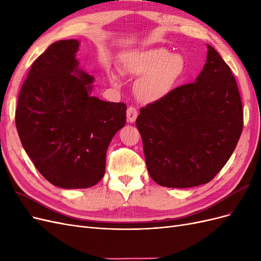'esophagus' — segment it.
Here are the masks:
<instances>
[{
	"mask_svg": "<svg viewBox=\"0 0 261 261\" xmlns=\"http://www.w3.org/2000/svg\"><path fill=\"white\" fill-rule=\"evenodd\" d=\"M137 115H138V111L137 110L134 108V107H129L127 109V112H126V116H127V121L129 123H134L136 121L137 118Z\"/></svg>",
	"mask_w": 261,
	"mask_h": 261,
	"instance_id": "esophagus-1",
	"label": "esophagus"
}]
</instances>
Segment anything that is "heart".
<instances>
[{"mask_svg":"<svg viewBox=\"0 0 261 261\" xmlns=\"http://www.w3.org/2000/svg\"><path fill=\"white\" fill-rule=\"evenodd\" d=\"M125 73L140 76L135 84L136 97L146 103L167 97L184 72V59L170 54L163 48H150L126 53L123 59ZM112 81L117 76L112 74Z\"/></svg>","mask_w":261,"mask_h":261,"instance_id":"heart-1","label":"heart"}]
</instances>
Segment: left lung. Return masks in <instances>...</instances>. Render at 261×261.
<instances>
[{
  "label": "left lung",
  "instance_id": "left-lung-1",
  "mask_svg": "<svg viewBox=\"0 0 261 261\" xmlns=\"http://www.w3.org/2000/svg\"><path fill=\"white\" fill-rule=\"evenodd\" d=\"M207 46V62L195 83L141 108L136 120L149 174L164 187L208 183L230 159L243 130L232 70Z\"/></svg>",
  "mask_w": 261,
  "mask_h": 261
}]
</instances>
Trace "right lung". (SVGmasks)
Here are the masks:
<instances>
[{"label": "right lung", "mask_w": 261, "mask_h": 261, "mask_svg": "<svg viewBox=\"0 0 261 261\" xmlns=\"http://www.w3.org/2000/svg\"><path fill=\"white\" fill-rule=\"evenodd\" d=\"M80 41L52 43L31 65L15 123L36 169L61 188H88L103 177L106 154L126 123V105L91 96L93 76L78 68Z\"/></svg>", "instance_id": "1"}]
</instances>
